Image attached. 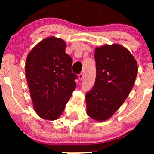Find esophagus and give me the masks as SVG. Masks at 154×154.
<instances>
[{
  "label": "esophagus",
  "instance_id": "obj_1",
  "mask_svg": "<svg viewBox=\"0 0 154 154\" xmlns=\"http://www.w3.org/2000/svg\"><path fill=\"white\" fill-rule=\"evenodd\" d=\"M79 78L80 80H83V78H84V75H83V73H81L79 75Z\"/></svg>",
  "mask_w": 154,
  "mask_h": 154
}]
</instances>
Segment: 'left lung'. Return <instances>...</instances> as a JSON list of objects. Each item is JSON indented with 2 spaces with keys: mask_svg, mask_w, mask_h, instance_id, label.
<instances>
[{
  "mask_svg": "<svg viewBox=\"0 0 154 154\" xmlns=\"http://www.w3.org/2000/svg\"><path fill=\"white\" fill-rule=\"evenodd\" d=\"M96 79L85 94L88 115L98 121L108 119L120 108L133 88L137 64L123 46L113 44L97 48Z\"/></svg>",
  "mask_w": 154,
  "mask_h": 154,
  "instance_id": "obj_1",
  "label": "left lung"
}]
</instances>
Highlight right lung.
Here are the masks:
<instances>
[{"mask_svg": "<svg viewBox=\"0 0 154 154\" xmlns=\"http://www.w3.org/2000/svg\"><path fill=\"white\" fill-rule=\"evenodd\" d=\"M65 48L63 40L50 37L27 56L25 71L31 99L35 112L44 119H58L76 87L78 76Z\"/></svg>", "mask_w": 154, "mask_h": 154, "instance_id": "right-lung-1", "label": "right lung"}]
</instances>
